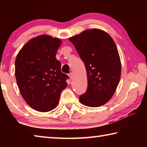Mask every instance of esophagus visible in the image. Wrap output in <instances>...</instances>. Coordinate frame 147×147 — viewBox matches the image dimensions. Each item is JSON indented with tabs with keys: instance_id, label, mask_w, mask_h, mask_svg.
Segmentation results:
<instances>
[{
	"instance_id": "1",
	"label": "esophagus",
	"mask_w": 147,
	"mask_h": 147,
	"mask_svg": "<svg viewBox=\"0 0 147 147\" xmlns=\"http://www.w3.org/2000/svg\"><path fill=\"white\" fill-rule=\"evenodd\" d=\"M68 76H69V78H70V79H73V73H70L68 74Z\"/></svg>"
}]
</instances>
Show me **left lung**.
<instances>
[{
  "label": "left lung",
  "instance_id": "8db88e82",
  "mask_svg": "<svg viewBox=\"0 0 147 147\" xmlns=\"http://www.w3.org/2000/svg\"><path fill=\"white\" fill-rule=\"evenodd\" d=\"M83 61L88 88L80 96L86 106L99 107L112 97L120 80L121 63L115 42L101 30H86L69 38Z\"/></svg>",
  "mask_w": 147,
  "mask_h": 147
}]
</instances>
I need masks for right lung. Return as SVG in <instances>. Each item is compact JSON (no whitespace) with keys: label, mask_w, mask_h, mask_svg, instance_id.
Masks as SVG:
<instances>
[{"label":"right lung","mask_w":147,"mask_h":147,"mask_svg":"<svg viewBox=\"0 0 147 147\" xmlns=\"http://www.w3.org/2000/svg\"><path fill=\"white\" fill-rule=\"evenodd\" d=\"M61 41L41 35L28 41L16 57L15 74L22 96L32 108L47 112L59 103L66 88L67 74L61 71L56 54Z\"/></svg>","instance_id":"obj_1"}]
</instances>
